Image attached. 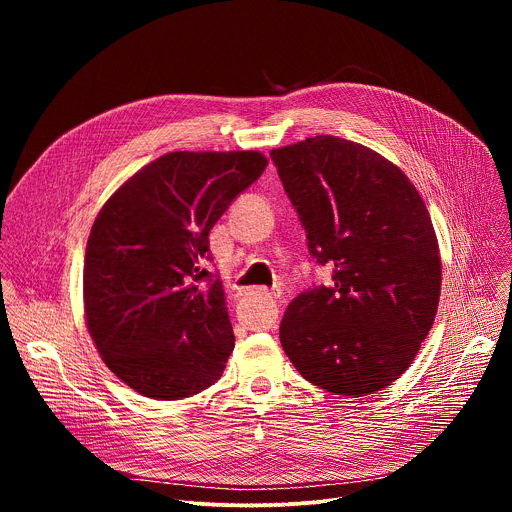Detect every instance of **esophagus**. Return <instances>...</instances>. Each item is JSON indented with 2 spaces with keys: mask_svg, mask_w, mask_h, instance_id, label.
<instances>
[{
  "mask_svg": "<svg viewBox=\"0 0 512 512\" xmlns=\"http://www.w3.org/2000/svg\"><path fill=\"white\" fill-rule=\"evenodd\" d=\"M269 298H273V300H275V302H277V296H269Z\"/></svg>",
  "mask_w": 512,
  "mask_h": 512,
  "instance_id": "esophagus-1",
  "label": "esophagus"
}]
</instances>
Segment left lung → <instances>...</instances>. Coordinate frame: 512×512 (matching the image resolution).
Listing matches in <instances>:
<instances>
[{
    "label": "left lung",
    "instance_id": "obj_1",
    "mask_svg": "<svg viewBox=\"0 0 512 512\" xmlns=\"http://www.w3.org/2000/svg\"><path fill=\"white\" fill-rule=\"evenodd\" d=\"M283 190L328 285L285 310L279 338L298 373L336 395L397 381L431 330L442 261L429 212L409 178L360 143L316 135L273 150Z\"/></svg>",
    "mask_w": 512,
    "mask_h": 512
}]
</instances>
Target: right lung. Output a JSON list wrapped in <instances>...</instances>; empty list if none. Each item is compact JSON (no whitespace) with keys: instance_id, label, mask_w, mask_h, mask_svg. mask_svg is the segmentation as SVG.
Listing matches in <instances>:
<instances>
[{"instance_id":"right-lung-1","label":"right lung","mask_w":512,"mask_h":512,"mask_svg":"<svg viewBox=\"0 0 512 512\" xmlns=\"http://www.w3.org/2000/svg\"><path fill=\"white\" fill-rule=\"evenodd\" d=\"M259 152H172L101 208L85 253L89 332L139 395L174 401L223 377L235 348L208 233L265 170Z\"/></svg>"}]
</instances>
